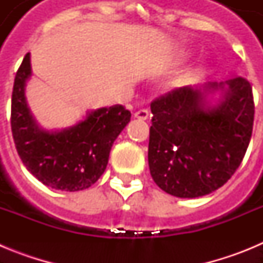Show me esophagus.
<instances>
[{
    "instance_id": "34e87169",
    "label": "esophagus",
    "mask_w": 263,
    "mask_h": 263,
    "mask_svg": "<svg viewBox=\"0 0 263 263\" xmlns=\"http://www.w3.org/2000/svg\"><path fill=\"white\" fill-rule=\"evenodd\" d=\"M134 117L138 118V120H142V121L147 120V118H148V110H146V109H141V110H138V111H136V113H134Z\"/></svg>"
}]
</instances>
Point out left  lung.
<instances>
[{"mask_svg": "<svg viewBox=\"0 0 263 263\" xmlns=\"http://www.w3.org/2000/svg\"><path fill=\"white\" fill-rule=\"evenodd\" d=\"M216 93L218 101H210ZM148 167L154 182L183 199L224 185L241 164L254 121L250 83L242 78L176 88L152 103Z\"/></svg>", "mask_w": 263, "mask_h": 263, "instance_id": "obj_1", "label": "left lung"}]
</instances>
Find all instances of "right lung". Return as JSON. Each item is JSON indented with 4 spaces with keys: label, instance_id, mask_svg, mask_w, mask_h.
Here are the masks:
<instances>
[{
    "label": "right lung",
    "instance_id": "obj_1",
    "mask_svg": "<svg viewBox=\"0 0 263 263\" xmlns=\"http://www.w3.org/2000/svg\"><path fill=\"white\" fill-rule=\"evenodd\" d=\"M31 78L26 53L14 79L11 95V133L20 158L32 175L47 187L75 192L99 180L109 153L132 113L122 105L88 111L84 120L62 130L39 126L27 105L25 88Z\"/></svg>",
    "mask_w": 263,
    "mask_h": 263
}]
</instances>
